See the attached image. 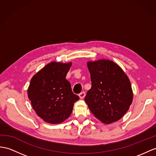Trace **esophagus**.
<instances>
[{
	"mask_svg": "<svg viewBox=\"0 0 156 156\" xmlns=\"http://www.w3.org/2000/svg\"><path fill=\"white\" fill-rule=\"evenodd\" d=\"M79 97H80V98H83L85 97V92L83 91V92H81V93H79Z\"/></svg>",
	"mask_w": 156,
	"mask_h": 156,
	"instance_id": "esophagus-1",
	"label": "esophagus"
}]
</instances>
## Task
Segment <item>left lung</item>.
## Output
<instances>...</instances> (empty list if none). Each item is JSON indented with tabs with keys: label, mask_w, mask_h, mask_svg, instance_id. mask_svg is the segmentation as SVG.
<instances>
[{
	"label": "left lung",
	"mask_w": 156,
	"mask_h": 156,
	"mask_svg": "<svg viewBox=\"0 0 156 156\" xmlns=\"http://www.w3.org/2000/svg\"><path fill=\"white\" fill-rule=\"evenodd\" d=\"M91 88L85 101L93 115L105 124L119 120L132 104L130 82L122 69L112 61L89 62Z\"/></svg>",
	"instance_id": "8db88e82"
}]
</instances>
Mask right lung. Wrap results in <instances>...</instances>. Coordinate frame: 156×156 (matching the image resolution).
Wrapping results in <instances>:
<instances>
[{
  "instance_id": "obj_1",
  "label": "right lung",
  "mask_w": 156,
  "mask_h": 156,
  "mask_svg": "<svg viewBox=\"0 0 156 156\" xmlns=\"http://www.w3.org/2000/svg\"><path fill=\"white\" fill-rule=\"evenodd\" d=\"M71 63L51 62L34 76L28 96L36 114L45 122L58 124L69 117L79 99L66 79Z\"/></svg>"
}]
</instances>
